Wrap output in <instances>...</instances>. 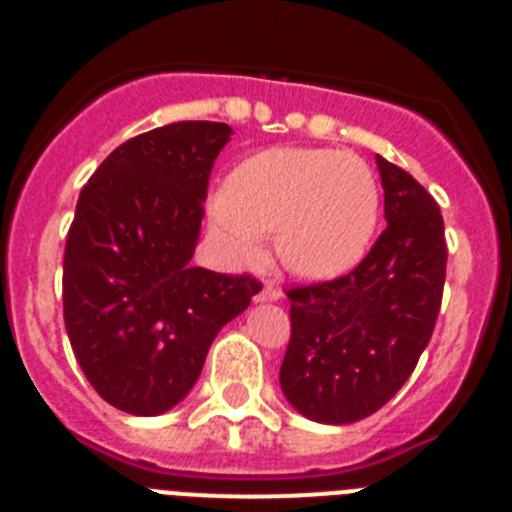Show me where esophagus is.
I'll use <instances>...</instances> for the list:
<instances>
[{
  "label": "esophagus",
  "mask_w": 512,
  "mask_h": 512,
  "mask_svg": "<svg viewBox=\"0 0 512 512\" xmlns=\"http://www.w3.org/2000/svg\"><path fill=\"white\" fill-rule=\"evenodd\" d=\"M282 297H284V292H282V287H279V284L264 282V287L256 292V297H253V300H256V302H274V300H282Z\"/></svg>",
  "instance_id": "34e87169"
}]
</instances>
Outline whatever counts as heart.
Wrapping results in <instances>:
<instances>
[{
    "label": "heart",
    "mask_w": 512,
    "mask_h": 512,
    "mask_svg": "<svg viewBox=\"0 0 512 512\" xmlns=\"http://www.w3.org/2000/svg\"><path fill=\"white\" fill-rule=\"evenodd\" d=\"M379 220V184L354 153L271 148L233 171L210 223L235 261H256L277 233L279 259L307 279H333L364 259Z\"/></svg>",
    "instance_id": "b5f03b06"
}]
</instances>
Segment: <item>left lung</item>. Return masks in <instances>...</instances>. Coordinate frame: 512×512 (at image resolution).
<instances>
[{
	"label": "left lung",
	"instance_id": "8db88e82",
	"mask_svg": "<svg viewBox=\"0 0 512 512\" xmlns=\"http://www.w3.org/2000/svg\"><path fill=\"white\" fill-rule=\"evenodd\" d=\"M387 228L348 274L289 287L287 354L279 384L292 408L343 425L397 395L428 346L441 310L446 238L436 200L377 156Z\"/></svg>",
	"mask_w": 512,
	"mask_h": 512
}]
</instances>
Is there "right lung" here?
I'll return each mask as SVG.
<instances>
[{
	"instance_id": "right-lung-1",
	"label": "right lung",
	"mask_w": 512,
	"mask_h": 512,
	"mask_svg": "<svg viewBox=\"0 0 512 512\" xmlns=\"http://www.w3.org/2000/svg\"><path fill=\"white\" fill-rule=\"evenodd\" d=\"M233 130L187 120L125 140L76 202L63 253V323L97 395L130 415L187 397L210 343L261 282L192 264L207 184Z\"/></svg>"
}]
</instances>
